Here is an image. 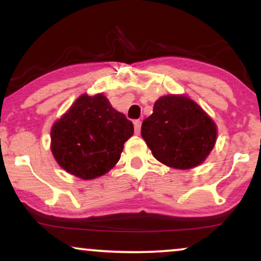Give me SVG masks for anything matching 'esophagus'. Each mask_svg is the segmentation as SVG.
Here are the masks:
<instances>
[{
    "label": "esophagus",
    "mask_w": 261,
    "mask_h": 261,
    "mask_svg": "<svg viewBox=\"0 0 261 261\" xmlns=\"http://www.w3.org/2000/svg\"><path fill=\"white\" fill-rule=\"evenodd\" d=\"M134 126H135V134H140V131H141V120H135L134 121Z\"/></svg>",
    "instance_id": "34e87169"
}]
</instances>
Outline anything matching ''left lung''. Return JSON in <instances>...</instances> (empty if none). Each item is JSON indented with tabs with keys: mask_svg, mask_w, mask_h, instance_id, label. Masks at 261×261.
I'll use <instances>...</instances> for the list:
<instances>
[{
	"mask_svg": "<svg viewBox=\"0 0 261 261\" xmlns=\"http://www.w3.org/2000/svg\"><path fill=\"white\" fill-rule=\"evenodd\" d=\"M141 135L154 158L176 169L201 164L216 142L215 122L184 95H164L145 119Z\"/></svg>",
	"mask_w": 261,
	"mask_h": 261,
	"instance_id": "8db88e82",
	"label": "left lung"
}]
</instances>
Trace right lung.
I'll return each mask as SVG.
<instances>
[{
	"label": "right lung",
	"instance_id": "1",
	"mask_svg": "<svg viewBox=\"0 0 261 261\" xmlns=\"http://www.w3.org/2000/svg\"><path fill=\"white\" fill-rule=\"evenodd\" d=\"M134 125L103 94L73 103L51 128V152L65 170L81 179L106 174L118 163Z\"/></svg>",
	"mask_w": 261,
	"mask_h": 261
}]
</instances>
